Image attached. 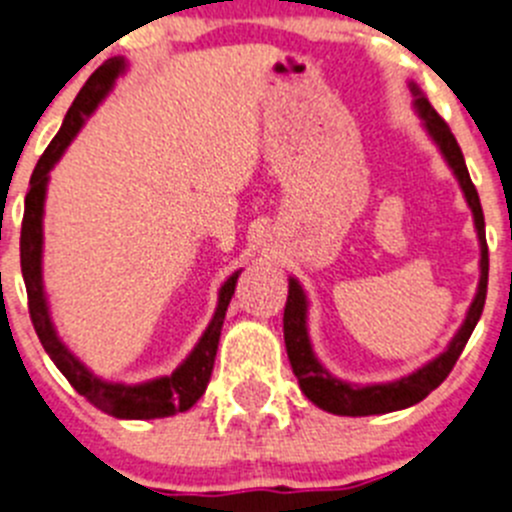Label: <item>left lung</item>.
Instances as JSON below:
<instances>
[{"mask_svg":"<svg viewBox=\"0 0 512 512\" xmlns=\"http://www.w3.org/2000/svg\"><path fill=\"white\" fill-rule=\"evenodd\" d=\"M411 93H414V106L416 114L424 121V129L429 131V137L434 139V144L439 147L442 157L447 159V164L452 167L454 177H457L459 187L464 192V200L470 205L472 218H475L477 238H480V284H477V294L472 299L470 309H467V317H464L462 327L457 330V335L452 337V342L447 345L439 358L429 360L426 365H421L416 373L403 375L393 383H375V386H355V383H345L340 378L330 373L325 365L317 360L312 350V342H309L307 332V297H304V289L299 287L297 279H289V297L287 307H284V342H287V355L289 363H292L294 375H297L299 388H302L304 396L320 406V409L330 411L337 416H373V414H391L398 409H409L414 403L424 401L431 391L437 386H442V381L452 373L454 363L462 355L464 345L470 340L472 330L480 322L482 307H485L487 297V269H490V259H487V241H485V215H482L480 195H477L475 185L470 180V172H467V164H464L462 149H459L457 139L449 131L447 121L434 111L429 101H426L424 93L419 91L416 83H411Z\"/></svg>","mask_w":512,"mask_h":512,"instance_id":"obj_1","label":"left lung"}]
</instances>
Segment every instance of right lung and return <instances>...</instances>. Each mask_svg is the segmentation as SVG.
<instances>
[{
  "mask_svg": "<svg viewBox=\"0 0 512 512\" xmlns=\"http://www.w3.org/2000/svg\"><path fill=\"white\" fill-rule=\"evenodd\" d=\"M126 70L124 58H111L96 70L75 96L73 106L65 114L63 126L55 134L48 149L42 152L35 172L30 177V192L25 198V218H22V236H20V264L22 279L27 287V304H30V317L35 325L37 337L42 348L50 355L60 373L68 378L70 386L81 393L88 403H93L103 414H111L116 419H164L175 416L180 411H187L192 403H198L208 388L210 373H213L215 353H218L220 330H223L225 309L231 304L233 292H236L238 271L225 281L218 292V307H215L213 320L208 330L203 332L200 342L187 355L185 363L172 375H162L154 381L126 386V383H106L98 375H93L81 360L75 358L55 332L53 320H50L48 297L42 287V213H45V190H48L50 170L55 167L68 144L73 142L75 134L81 131L88 116L96 111L98 103L106 98L114 81Z\"/></svg>",
  "mask_w": 512,
  "mask_h": 512,
  "instance_id": "1",
  "label": "right lung"
}]
</instances>
